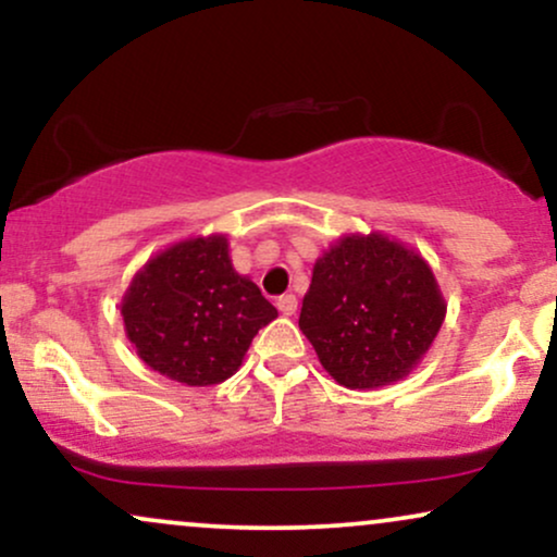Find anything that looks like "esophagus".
<instances>
[{"label":"esophagus","mask_w":557,"mask_h":557,"mask_svg":"<svg viewBox=\"0 0 557 557\" xmlns=\"http://www.w3.org/2000/svg\"><path fill=\"white\" fill-rule=\"evenodd\" d=\"M277 309L283 317H293L298 311V298L293 293H285V296L277 298Z\"/></svg>","instance_id":"34e87169"}]
</instances>
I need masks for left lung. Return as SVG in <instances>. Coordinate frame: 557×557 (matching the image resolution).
Returning a JSON list of instances; mask_svg holds the SVG:
<instances>
[{
  "mask_svg": "<svg viewBox=\"0 0 557 557\" xmlns=\"http://www.w3.org/2000/svg\"><path fill=\"white\" fill-rule=\"evenodd\" d=\"M445 311L417 248L385 233H348L317 259L298 327L337 385L374 389L417 369Z\"/></svg>",
  "mask_w": 557,
  "mask_h": 557,
  "instance_id": "8db88e82",
  "label": "left lung"
}]
</instances>
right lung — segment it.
I'll use <instances>...</instances> for the list:
<instances>
[{"label":"right lung","mask_w":557,"mask_h":557,"mask_svg":"<svg viewBox=\"0 0 557 557\" xmlns=\"http://www.w3.org/2000/svg\"><path fill=\"white\" fill-rule=\"evenodd\" d=\"M120 314L138 359L172 382L220 385L240 369L248 345L277 309L235 272L227 235H194L146 261Z\"/></svg>","instance_id":"right-lung-1"}]
</instances>
